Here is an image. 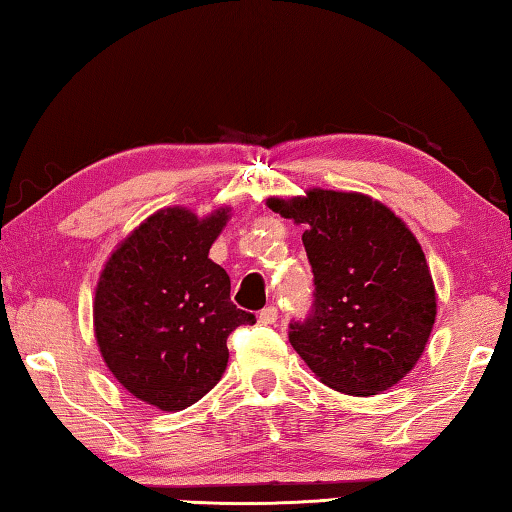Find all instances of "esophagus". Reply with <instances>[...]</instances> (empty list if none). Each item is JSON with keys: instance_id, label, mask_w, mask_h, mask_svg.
<instances>
[{"instance_id": "34e87169", "label": "esophagus", "mask_w": 512, "mask_h": 512, "mask_svg": "<svg viewBox=\"0 0 512 512\" xmlns=\"http://www.w3.org/2000/svg\"><path fill=\"white\" fill-rule=\"evenodd\" d=\"M259 321H262L264 326H273V323L278 321V307H273V305L264 307V310L259 312Z\"/></svg>"}]
</instances>
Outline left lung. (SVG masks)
<instances>
[{"instance_id": "1", "label": "left lung", "mask_w": 512, "mask_h": 512, "mask_svg": "<svg viewBox=\"0 0 512 512\" xmlns=\"http://www.w3.org/2000/svg\"><path fill=\"white\" fill-rule=\"evenodd\" d=\"M266 205L307 227L314 305L289 326L291 346L337 392L371 396L394 387L424 353L437 314L415 234L364 193L310 189Z\"/></svg>"}]
</instances>
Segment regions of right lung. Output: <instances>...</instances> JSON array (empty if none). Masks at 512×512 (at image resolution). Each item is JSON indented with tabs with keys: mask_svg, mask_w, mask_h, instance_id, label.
<instances>
[{
	"mask_svg": "<svg viewBox=\"0 0 512 512\" xmlns=\"http://www.w3.org/2000/svg\"><path fill=\"white\" fill-rule=\"evenodd\" d=\"M230 207L198 218L166 207L118 243L100 273L93 326L109 371L129 394L177 412L200 401L227 367V337L255 314L230 300V275L209 248Z\"/></svg>",
	"mask_w": 512,
	"mask_h": 512,
	"instance_id": "right-lung-1",
	"label": "right lung"
}]
</instances>
